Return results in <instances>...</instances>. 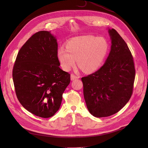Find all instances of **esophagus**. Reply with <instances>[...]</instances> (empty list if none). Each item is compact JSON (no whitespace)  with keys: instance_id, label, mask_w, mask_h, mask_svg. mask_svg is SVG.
<instances>
[{"instance_id":"esophagus-1","label":"esophagus","mask_w":148,"mask_h":148,"mask_svg":"<svg viewBox=\"0 0 148 148\" xmlns=\"http://www.w3.org/2000/svg\"><path fill=\"white\" fill-rule=\"evenodd\" d=\"M79 78V77H77L76 75H75V74H71V80H74V79H77V78Z\"/></svg>"}]
</instances>
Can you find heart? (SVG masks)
Returning <instances> with one entry per match:
<instances>
[{
	"instance_id": "b5f03b06",
	"label": "heart",
	"mask_w": 148,
	"mask_h": 148,
	"mask_svg": "<svg viewBox=\"0 0 148 148\" xmlns=\"http://www.w3.org/2000/svg\"><path fill=\"white\" fill-rule=\"evenodd\" d=\"M66 49L60 47L57 56L63 69L69 70L75 63L83 71L91 73L97 70L106 56L108 44L104 38L82 36L69 40Z\"/></svg>"
}]
</instances>
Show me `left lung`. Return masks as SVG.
<instances>
[{"label": "left lung", "instance_id": "obj_1", "mask_svg": "<svg viewBox=\"0 0 148 148\" xmlns=\"http://www.w3.org/2000/svg\"><path fill=\"white\" fill-rule=\"evenodd\" d=\"M109 33L112 45L106 61L95 73L81 78L87 108L97 118L118 112L129 101L134 90L135 69L131 52L114 29Z\"/></svg>", "mask_w": 148, "mask_h": 148}]
</instances>
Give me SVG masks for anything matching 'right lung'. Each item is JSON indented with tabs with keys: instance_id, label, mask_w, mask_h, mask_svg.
Returning a JSON list of instances; mask_svg holds the SVG:
<instances>
[{
	"instance_id": "1",
	"label": "right lung",
	"mask_w": 148,
	"mask_h": 148,
	"mask_svg": "<svg viewBox=\"0 0 148 148\" xmlns=\"http://www.w3.org/2000/svg\"><path fill=\"white\" fill-rule=\"evenodd\" d=\"M56 38L47 31L32 35L21 47L12 71L17 98L32 114L50 118L59 110L70 74L60 67Z\"/></svg>"
}]
</instances>
